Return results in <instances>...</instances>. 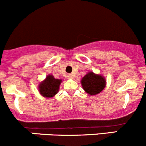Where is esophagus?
Wrapping results in <instances>:
<instances>
[{"mask_svg": "<svg viewBox=\"0 0 146 146\" xmlns=\"http://www.w3.org/2000/svg\"><path fill=\"white\" fill-rule=\"evenodd\" d=\"M68 78L70 79H73V78H74V75L73 74H68Z\"/></svg>", "mask_w": 146, "mask_h": 146, "instance_id": "1", "label": "esophagus"}]
</instances>
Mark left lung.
Masks as SVG:
<instances>
[{"instance_id": "obj_1", "label": "left lung", "mask_w": 146, "mask_h": 146, "mask_svg": "<svg viewBox=\"0 0 146 146\" xmlns=\"http://www.w3.org/2000/svg\"><path fill=\"white\" fill-rule=\"evenodd\" d=\"M82 89L90 95H95L101 92L106 87V79L102 75L90 71L81 79Z\"/></svg>"}]
</instances>
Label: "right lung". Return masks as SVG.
<instances>
[{
    "mask_svg": "<svg viewBox=\"0 0 146 146\" xmlns=\"http://www.w3.org/2000/svg\"><path fill=\"white\" fill-rule=\"evenodd\" d=\"M61 82V79H56L53 75H48L44 80L38 85L39 92L44 98H53L58 93Z\"/></svg>",
    "mask_w": 146,
    "mask_h": 146,
    "instance_id": "add662e5",
    "label": "right lung"
}]
</instances>
